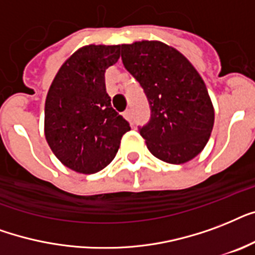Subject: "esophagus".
Segmentation results:
<instances>
[{
	"label": "esophagus",
	"mask_w": 255,
	"mask_h": 255,
	"mask_svg": "<svg viewBox=\"0 0 255 255\" xmlns=\"http://www.w3.org/2000/svg\"><path fill=\"white\" fill-rule=\"evenodd\" d=\"M124 117H125L128 121H131V120H133V114H131V110H130V109L125 110V112H124Z\"/></svg>",
	"instance_id": "34e87169"
}]
</instances>
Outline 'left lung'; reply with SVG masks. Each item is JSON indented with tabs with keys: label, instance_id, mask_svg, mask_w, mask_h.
Segmentation results:
<instances>
[{
	"label": "left lung",
	"instance_id": "8db88e82",
	"mask_svg": "<svg viewBox=\"0 0 255 255\" xmlns=\"http://www.w3.org/2000/svg\"><path fill=\"white\" fill-rule=\"evenodd\" d=\"M124 66L143 89L150 120L139 134L150 153L167 163H185L208 143L214 109L206 85L178 50L158 41L121 45Z\"/></svg>",
	"mask_w": 255,
	"mask_h": 255
}]
</instances>
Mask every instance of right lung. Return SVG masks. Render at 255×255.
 I'll return each instance as SVG.
<instances>
[{"label":"right lung","instance_id":"obj_1","mask_svg":"<svg viewBox=\"0 0 255 255\" xmlns=\"http://www.w3.org/2000/svg\"><path fill=\"white\" fill-rule=\"evenodd\" d=\"M120 45H89L66 60L45 102V137L65 166L82 174L102 170L117 154L125 118L112 108L105 72L120 58Z\"/></svg>","mask_w":255,"mask_h":255}]
</instances>
